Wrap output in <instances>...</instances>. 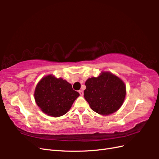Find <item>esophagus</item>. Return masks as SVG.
Masks as SVG:
<instances>
[{
  "instance_id": "1",
  "label": "esophagus",
  "mask_w": 159,
  "mask_h": 159,
  "mask_svg": "<svg viewBox=\"0 0 159 159\" xmlns=\"http://www.w3.org/2000/svg\"><path fill=\"white\" fill-rule=\"evenodd\" d=\"M79 93H80V96H83V92L82 90H79Z\"/></svg>"
}]
</instances>
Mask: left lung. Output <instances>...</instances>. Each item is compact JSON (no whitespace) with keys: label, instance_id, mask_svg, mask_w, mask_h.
<instances>
[{"label":"left lung","instance_id":"1","mask_svg":"<svg viewBox=\"0 0 159 159\" xmlns=\"http://www.w3.org/2000/svg\"><path fill=\"white\" fill-rule=\"evenodd\" d=\"M84 97L93 111L103 116L116 112L126 96V86L120 78L109 72H102L85 82Z\"/></svg>","mask_w":159,"mask_h":159}]
</instances>
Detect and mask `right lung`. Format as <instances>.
<instances>
[{"mask_svg": "<svg viewBox=\"0 0 159 159\" xmlns=\"http://www.w3.org/2000/svg\"><path fill=\"white\" fill-rule=\"evenodd\" d=\"M79 96L72 85L66 80L48 75L36 86L34 96L38 106L49 116L60 117L65 115Z\"/></svg>", "mask_w": 159, "mask_h": 159, "instance_id": "right-lung-1", "label": "right lung"}]
</instances>
